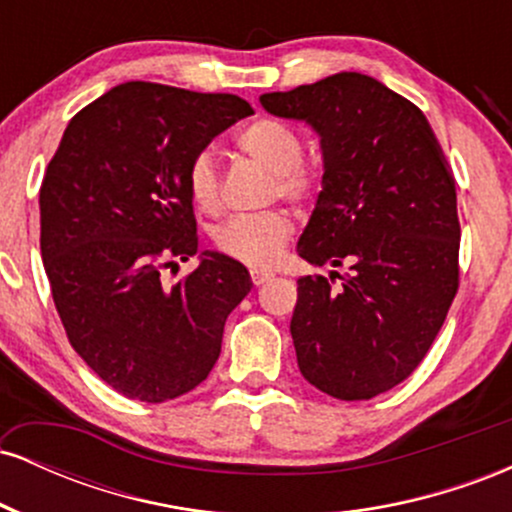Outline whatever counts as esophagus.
Returning <instances> with one entry per match:
<instances>
[{
	"label": "esophagus",
	"mask_w": 512,
	"mask_h": 512,
	"mask_svg": "<svg viewBox=\"0 0 512 512\" xmlns=\"http://www.w3.org/2000/svg\"><path fill=\"white\" fill-rule=\"evenodd\" d=\"M250 276H252V284L255 286H262L264 281H269L274 276V272L272 269H262V267H255V269H250Z\"/></svg>",
	"instance_id": "obj_1"
}]
</instances>
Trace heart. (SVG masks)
<instances>
[{
	"label": "heart",
	"mask_w": 512,
	"mask_h": 512,
	"mask_svg": "<svg viewBox=\"0 0 512 512\" xmlns=\"http://www.w3.org/2000/svg\"><path fill=\"white\" fill-rule=\"evenodd\" d=\"M240 151H245L269 173H274L276 192L286 199L313 197L315 178L303 168V142L291 127L276 120H257L238 134ZM185 185L195 207L214 214L221 207V175L211 151H197L187 163ZM293 231L286 211L272 209L260 214H238L223 221L214 231V243L223 255L245 264H272Z\"/></svg>",
	"instance_id": "heart-1"
}]
</instances>
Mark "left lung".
I'll return each instance as SVG.
<instances>
[{
  "instance_id": "1",
  "label": "left lung",
  "mask_w": 512,
  "mask_h": 512,
  "mask_svg": "<svg viewBox=\"0 0 512 512\" xmlns=\"http://www.w3.org/2000/svg\"><path fill=\"white\" fill-rule=\"evenodd\" d=\"M260 103L320 137L322 190L298 255L349 267L298 279V368L346 402L392 390L424 361L457 293L460 219L443 149L414 103L366 74L339 72Z\"/></svg>"
}]
</instances>
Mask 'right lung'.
Returning <instances> with one entry per match:
<instances>
[{
	"label": "right lung",
	"instance_id": "add662e5",
	"mask_svg": "<svg viewBox=\"0 0 512 512\" xmlns=\"http://www.w3.org/2000/svg\"><path fill=\"white\" fill-rule=\"evenodd\" d=\"M252 115L231 93L127 81L72 117L40 187V252L74 351L113 390L158 404L207 380L223 325L252 289L223 252L197 255L187 163Z\"/></svg>",
	"mask_w": 512,
	"mask_h": 512
}]
</instances>
